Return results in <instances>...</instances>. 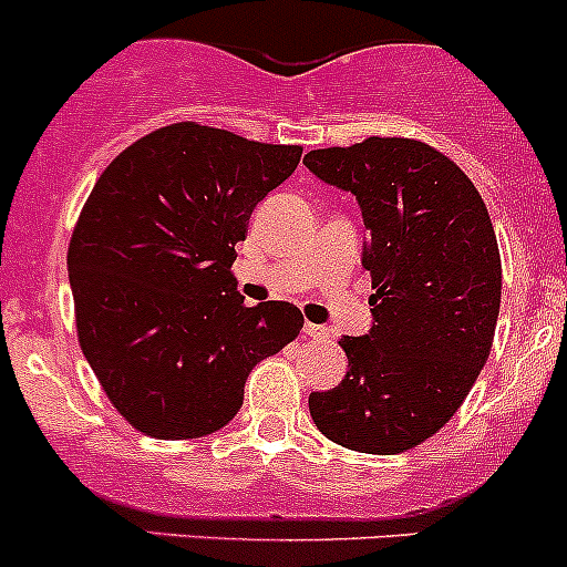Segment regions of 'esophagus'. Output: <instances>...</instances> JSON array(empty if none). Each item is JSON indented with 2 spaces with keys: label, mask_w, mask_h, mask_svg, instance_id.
<instances>
[{
  "label": "esophagus",
  "mask_w": 567,
  "mask_h": 567,
  "mask_svg": "<svg viewBox=\"0 0 567 567\" xmlns=\"http://www.w3.org/2000/svg\"><path fill=\"white\" fill-rule=\"evenodd\" d=\"M305 334L312 337V340H323V337H329V329H326V326L305 323Z\"/></svg>",
  "instance_id": "34e87169"
}]
</instances>
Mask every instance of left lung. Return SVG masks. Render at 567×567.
I'll use <instances>...</instances> for the list:
<instances>
[{"label":"left lung","instance_id":"left-lung-1","mask_svg":"<svg viewBox=\"0 0 567 567\" xmlns=\"http://www.w3.org/2000/svg\"><path fill=\"white\" fill-rule=\"evenodd\" d=\"M362 205L373 329L340 342L348 373L310 394L334 444L394 455L442 431L477 381L502 301V260L483 197L436 147L368 136L305 156Z\"/></svg>","mask_w":567,"mask_h":567}]
</instances>
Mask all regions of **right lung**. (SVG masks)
Returning <instances> with one entry per match:
<instances>
[{"label": "right lung", "instance_id": "obj_1", "mask_svg": "<svg viewBox=\"0 0 567 567\" xmlns=\"http://www.w3.org/2000/svg\"><path fill=\"white\" fill-rule=\"evenodd\" d=\"M299 158V145L173 123L125 147L90 192L68 247L79 346L145 436L225 427L251 368L299 337V307H247L230 271L255 205Z\"/></svg>", "mask_w": 567, "mask_h": 567}]
</instances>
